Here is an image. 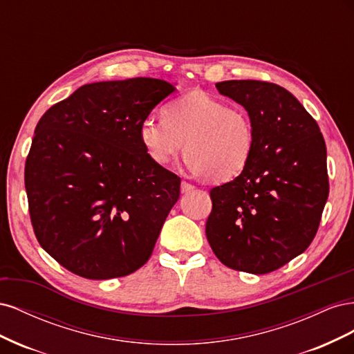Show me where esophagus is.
I'll list each match as a JSON object with an SVG mask.
<instances>
[{"instance_id":"esophagus-1","label":"esophagus","mask_w":354,"mask_h":354,"mask_svg":"<svg viewBox=\"0 0 354 354\" xmlns=\"http://www.w3.org/2000/svg\"><path fill=\"white\" fill-rule=\"evenodd\" d=\"M181 194H189V192H192L195 189V186L194 185H190V183H187V181H181Z\"/></svg>"}]
</instances>
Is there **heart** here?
Wrapping results in <instances>:
<instances>
[{"instance_id": "1", "label": "heart", "mask_w": 354, "mask_h": 354, "mask_svg": "<svg viewBox=\"0 0 354 354\" xmlns=\"http://www.w3.org/2000/svg\"><path fill=\"white\" fill-rule=\"evenodd\" d=\"M140 142L156 165L167 167L186 145L192 174L229 181L250 164L255 130L250 113L195 91L171 102L165 116L149 115L138 128Z\"/></svg>"}]
</instances>
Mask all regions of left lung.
<instances>
[{"mask_svg":"<svg viewBox=\"0 0 354 354\" xmlns=\"http://www.w3.org/2000/svg\"><path fill=\"white\" fill-rule=\"evenodd\" d=\"M216 87L250 113L255 149L236 178L211 189L207 239L224 266L266 274L316 236L329 195L326 145L313 116L281 85L233 80Z\"/></svg>","mask_w":354,"mask_h":354,"instance_id":"8db88e82","label":"left lung"}]
</instances>
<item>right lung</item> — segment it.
I'll use <instances>...</instances> for the list:
<instances>
[{"label":"right lung","mask_w":354,"mask_h":354,"mask_svg":"<svg viewBox=\"0 0 354 354\" xmlns=\"http://www.w3.org/2000/svg\"><path fill=\"white\" fill-rule=\"evenodd\" d=\"M174 90L155 78L85 84L41 116L25 164L29 216L69 272L112 279L152 255L180 177L149 158L138 128Z\"/></svg>","instance_id":"right-lung-1"}]
</instances>
